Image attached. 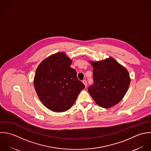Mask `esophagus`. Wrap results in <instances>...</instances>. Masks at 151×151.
Returning <instances> with one entry per match:
<instances>
[{"label": "esophagus", "instance_id": "esophagus-1", "mask_svg": "<svg viewBox=\"0 0 151 151\" xmlns=\"http://www.w3.org/2000/svg\"><path fill=\"white\" fill-rule=\"evenodd\" d=\"M82 82H83V84L85 85V86L86 87V86H87V81H86V80H83Z\"/></svg>", "mask_w": 151, "mask_h": 151}]
</instances>
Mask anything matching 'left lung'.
I'll list each match as a JSON object with an SVG mask.
<instances>
[{"label":"left lung","mask_w":151,"mask_h":151,"mask_svg":"<svg viewBox=\"0 0 151 151\" xmlns=\"http://www.w3.org/2000/svg\"><path fill=\"white\" fill-rule=\"evenodd\" d=\"M93 66V85L88 91L94 101L107 109L119 103L130 84L129 73L114 58L110 57L98 62L91 61Z\"/></svg>","instance_id":"obj_1"}]
</instances>
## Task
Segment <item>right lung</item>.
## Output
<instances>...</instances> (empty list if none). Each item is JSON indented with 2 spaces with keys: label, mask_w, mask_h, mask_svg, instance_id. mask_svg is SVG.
I'll use <instances>...</instances> for the list:
<instances>
[{
  "label": "right lung",
  "mask_w": 151,
  "mask_h": 151,
  "mask_svg": "<svg viewBox=\"0 0 151 151\" xmlns=\"http://www.w3.org/2000/svg\"><path fill=\"white\" fill-rule=\"evenodd\" d=\"M71 63L64 52H58L42 60L37 68L35 90L42 104L52 111L69 110L85 88Z\"/></svg>",
  "instance_id": "right-lung-1"
}]
</instances>
